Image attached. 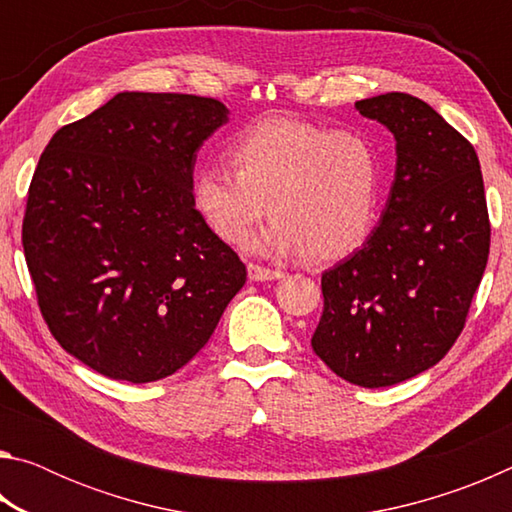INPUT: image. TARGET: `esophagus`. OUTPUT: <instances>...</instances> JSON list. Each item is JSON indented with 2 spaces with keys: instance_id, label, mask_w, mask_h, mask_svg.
Returning a JSON list of instances; mask_svg holds the SVG:
<instances>
[{
  "instance_id": "1",
  "label": "esophagus",
  "mask_w": 512,
  "mask_h": 512,
  "mask_svg": "<svg viewBox=\"0 0 512 512\" xmlns=\"http://www.w3.org/2000/svg\"><path fill=\"white\" fill-rule=\"evenodd\" d=\"M248 277L253 282H271V280H280L284 277L282 271H273V268L259 266V264H248Z\"/></svg>"
}]
</instances>
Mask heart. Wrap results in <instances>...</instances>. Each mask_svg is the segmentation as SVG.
<instances>
[{
    "instance_id": "obj_1",
    "label": "heart",
    "mask_w": 512,
    "mask_h": 512,
    "mask_svg": "<svg viewBox=\"0 0 512 512\" xmlns=\"http://www.w3.org/2000/svg\"><path fill=\"white\" fill-rule=\"evenodd\" d=\"M225 167L194 176L196 212L216 237L244 246L266 214L255 246L266 255L339 259L368 239L377 219L381 158L366 135L298 119H266L228 146Z\"/></svg>"
}]
</instances>
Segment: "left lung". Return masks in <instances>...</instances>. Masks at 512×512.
Masks as SVG:
<instances>
[{
  "label": "left lung",
  "instance_id": "8db88e82",
  "mask_svg": "<svg viewBox=\"0 0 512 512\" xmlns=\"http://www.w3.org/2000/svg\"><path fill=\"white\" fill-rule=\"evenodd\" d=\"M395 137V180L359 250L323 273L311 348L350 384H400L445 357L463 332L490 253L474 146L429 103L388 92L354 103Z\"/></svg>",
  "mask_w": 512,
  "mask_h": 512
}]
</instances>
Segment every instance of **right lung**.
Segmentation results:
<instances>
[{
  "label": "right lung",
  "mask_w": 512,
  "mask_h": 512,
  "mask_svg": "<svg viewBox=\"0 0 512 512\" xmlns=\"http://www.w3.org/2000/svg\"><path fill=\"white\" fill-rule=\"evenodd\" d=\"M228 115L194 94L119 92L40 155L24 257L49 332L101 375H173L244 287V262L192 198L196 153Z\"/></svg>",
  "instance_id": "obj_1"
}]
</instances>
